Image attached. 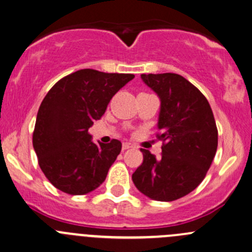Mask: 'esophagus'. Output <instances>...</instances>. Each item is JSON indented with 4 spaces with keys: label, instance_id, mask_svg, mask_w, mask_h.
Returning <instances> with one entry per match:
<instances>
[{
    "label": "esophagus",
    "instance_id": "34e87169",
    "mask_svg": "<svg viewBox=\"0 0 252 252\" xmlns=\"http://www.w3.org/2000/svg\"><path fill=\"white\" fill-rule=\"evenodd\" d=\"M122 148H123V151L129 150V148H133V145H131L130 142H124L123 146H122Z\"/></svg>",
    "mask_w": 252,
    "mask_h": 252
}]
</instances>
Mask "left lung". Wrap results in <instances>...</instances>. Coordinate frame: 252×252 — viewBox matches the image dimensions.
<instances>
[{
    "instance_id": "obj_1",
    "label": "left lung",
    "mask_w": 252,
    "mask_h": 252,
    "mask_svg": "<svg viewBox=\"0 0 252 252\" xmlns=\"http://www.w3.org/2000/svg\"><path fill=\"white\" fill-rule=\"evenodd\" d=\"M141 79L160 100L158 139L161 158L141 148L144 161L131 176L136 189L159 202H173L199 186L217 150L210 105L198 88L177 73H148Z\"/></svg>"
}]
</instances>
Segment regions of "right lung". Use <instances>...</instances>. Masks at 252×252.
Masks as SVG:
<instances>
[{
	"instance_id": "add662e5",
	"label": "right lung",
	"mask_w": 252,
	"mask_h": 252,
	"mask_svg": "<svg viewBox=\"0 0 252 252\" xmlns=\"http://www.w3.org/2000/svg\"><path fill=\"white\" fill-rule=\"evenodd\" d=\"M131 73L84 68L60 79L42 101L32 145L39 168L58 189L72 195L96 189L122 150L119 140L94 144L88 133Z\"/></svg>"
}]
</instances>
